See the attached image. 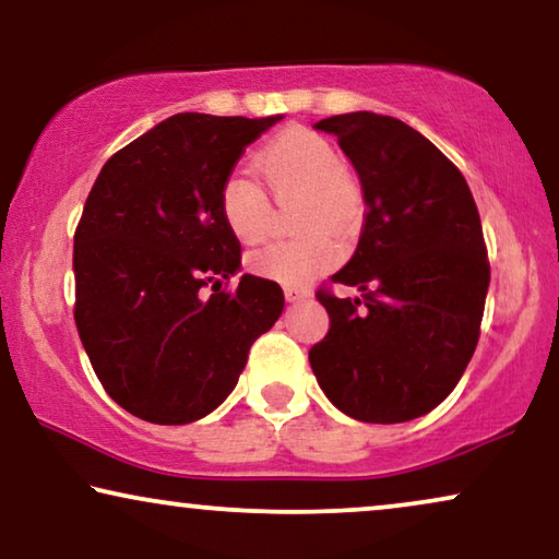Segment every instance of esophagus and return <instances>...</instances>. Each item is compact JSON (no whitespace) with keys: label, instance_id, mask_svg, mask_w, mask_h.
Masks as SVG:
<instances>
[{"label":"esophagus","instance_id":"esophagus-1","mask_svg":"<svg viewBox=\"0 0 559 559\" xmlns=\"http://www.w3.org/2000/svg\"><path fill=\"white\" fill-rule=\"evenodd\" d=\"M305 297H310L308 289H302V287H285V300L287 302H300V300H305Z\"/></svg>","mask_w":559,"mask_h":559}]
</instances>
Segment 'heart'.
Here are the masks:
<instances>
[{
    "instance_id": "1",
    "label": "heart",
    "mask_w": 559,
    "mask_h": 559,
    "mask_svg": "<svg viewBox=\"0 0 559 559\" xmlns=\"http://www.w3.org/2000/svg\"><path fill=\"white\" fill-rule=\"evenodd\" d=\"M257 170L277 201L300 198L297 241L251 251L247 266L257 277L285 287L308 285L341 262V243L328 234H354L364 218V195L346 173L338 147L323 134L289 129L257 155ZM221 218L241 243L262 241L270 231V198L247 173H231L218 193Z\"/></svg>"
}]
</instances>
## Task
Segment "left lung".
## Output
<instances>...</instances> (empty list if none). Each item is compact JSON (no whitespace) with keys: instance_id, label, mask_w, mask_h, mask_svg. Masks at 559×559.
Listing matches in <instances>:
<instances>
[{"instance_id":"left-lung-1","label":"left lung","mask_w":559,"mask_h":559,"mask_svg":"<svg viewBox=\"0 0 559 559\" xmlns=\"http://www.w3.org/2000/svg\"><path fill=\"white\" fill-rule=\"evenodd\" d=\"M338 136L361 180L366 216L350 262L320 289L328 335L310 348L320 389L361 423H409L461 381L478 343L491 266L461 170L394 117L338 114L316 124Z\"/></svg>"}]
</instances>
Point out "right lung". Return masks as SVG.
I'll use <instances>...</instances> for the list:
<instances>
[{
  "mask_svg": "<svg viewBox=\"0 0 559 559\" xmlns=\"http://www.w3.org/2000/svg\"><path fill=\"white\" fill-rule=\"evenodd\" d=\"M282 117L175 114L102 167L73 236L75 325L106 394L155 425H188L234 392L249 348L285 308L243 274L218 193L243 150Z\"/></svg>",
  "mask_w": 559,
  "mask_h": 559,
  "instance_id": "add662e5",
  "label": "right lung"
}]
</instances>
